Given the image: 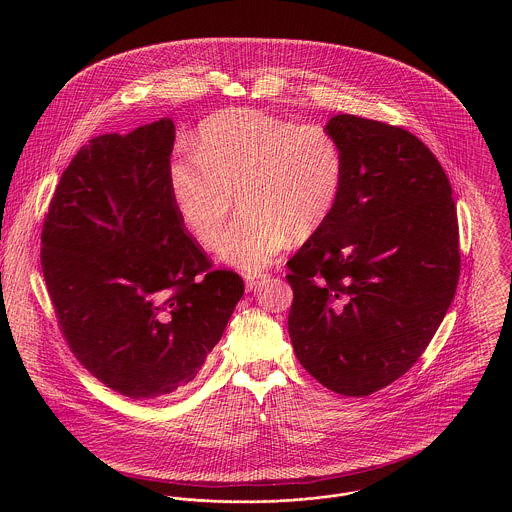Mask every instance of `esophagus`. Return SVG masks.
Returning a JSON list of instances; mask_svg holds the SVG:
<instances>
[{"mask_svg":"<svg viewBox=\"0 0 512 512\" xmlns=\"http://www.w3.org/2000/svg\"><path fill=\"white\" fill-rule=\"evenodd\" d=\"M268 278H270V276H268L266 272H248V274H244V282H246V288H248L250 292L256 290V288H260Z\"/></svg>","mask_w":512,"mask_h":512,"instance_id":"34e87169","label":"esophagus"}]
</instances>
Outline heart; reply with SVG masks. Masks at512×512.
<instances>
[{
    "label": "heart",
    "instance_id": "b5f03b06",
    "mask_svg": "<svg viewBox=\"0 0 512 512\" xmlns=\"http://www.w3.org/2000/svg\"><path fill=\"white\" fill-rule=\"evenodd\" d=\"M193 151L175 155L167 169L175 211L203 248H213L240 197L244 215L219 250L246 270L268 266L290 238L317 234L345 183V153L329 128L254 108L207 118Z\"/></svg>",
    "mask_w": 512,
    "mask_h": 512
}]
</instances>
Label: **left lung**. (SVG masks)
<instances>
[{
	"label": "left lung",
	"mask_w": 512,
	"mask_h": 512,
	"mask_svg": "<svg viewBox=\"0 0 512 512\" xmlns=\"http://www.w3.org/2000/svg\"><path fill=\"white\" fill-rule=\"evenodd\" d=\"M345 153L327 224L288 262V329L325 388L368 396L424 355L457 290V211L438 157L400 126L339 114Z\"/></svg>",
	"instance_id": "8db88e82"
}]
</instances>
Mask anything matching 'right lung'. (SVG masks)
<instances>
[{
	"mask_svg": "<svg viewBox=\"0 0 512 512\" xmlns=\"http://www.w3.org/2000/svg\"><path fill=\"white\" fill-rule=\"evenodd\" d=\"M173 142L169 118L90 140L63 171L41 230V268L69 349L134 400L191 384L244 293L175 211Z\"/></svg>",
	"mask_w": 512,
	"mask_h": 512,
	"instance_id": "add662e5",
	"label": "right lung"
}]
</instances>
